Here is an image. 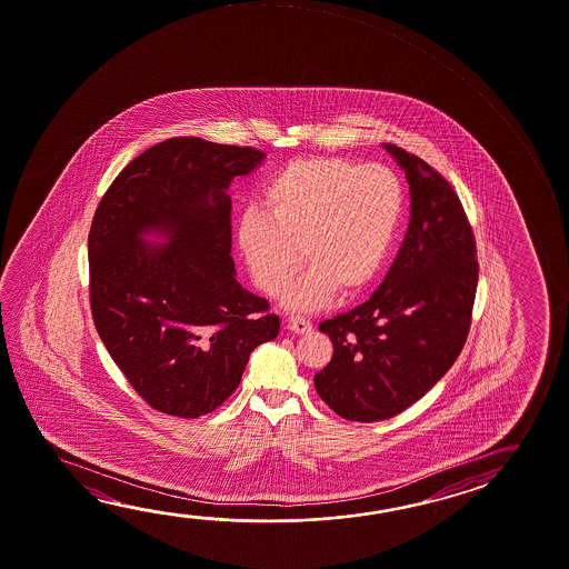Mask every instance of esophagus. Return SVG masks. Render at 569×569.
Here are the masks:
<instances>
[{
    "label": "esophagus",
    "mask_w": 569,
    "mask_h": 569,
    "mask_svg": "<svg viewBox=\"0 0 569 569\" xmlns=\"http://www.w3.org/2000/svg\"><path fill=\"white\" fill-rule=\"evenodd\" d=\"M289 331H293V333H298V336H308L313 331V326H311V321L306 319V317L291 316L288 321Z\"/></svg>",
    "instance_id": "esophagus-1"
}]
</instances>
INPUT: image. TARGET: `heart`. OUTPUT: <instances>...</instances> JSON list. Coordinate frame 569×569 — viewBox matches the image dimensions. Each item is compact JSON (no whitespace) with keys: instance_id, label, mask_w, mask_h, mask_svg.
<instances>
[{"instance_id":"obj_1","label":"heart","mask_w":569,"mask_h":569,"mask_svg":"<svg viewBox=\"0 0 569 569\" xmlns=\"http://www.w3.org/2000/svg\"><path fill=\"white\" fill-rule=\"evenodd\" d=\"M261 200L268 214L246 210L238 220V250L268 296L288 288L301 260L308 263L288 291L289 306L303 311L323 308L337 291H363L387 260L402 212L401 184L389 168L345 159L289 162Z\"/></svg>"}]
</instances>
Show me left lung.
<instances>
[{
    "mask_svg": "<svg viewBox=\"0 0 569 569\" xmlns=\"http://www.w3.org/2000/svg\"><path fill=\"white\" fill-rule=\"evenodd\" d=\"M385 149L409 180V230L371 299L319 323L333 357L313 377L327 407L357 422L391 419L445 377L465 347L478 283L457 192L417 154Z\"/></svg>",
    "mask_w": 569,
    "mask_h": 569,
    "instance_id": "8db88e82",
    "label": "left lung"
}]
</instances>
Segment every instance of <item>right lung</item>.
Wrapping results in <instances>:
<instances>
[{
    "label": "right lung",
    "mask_w": 569,
    "mask_h": 569,
    "mask_svg": "<svg viewBox=\"0 0 569 569\" xmlns=\"http://www.w3.org/2000/svg\"><path fill=\"white\" fill-rule=\"evenodd\" d=\"M252 147L174 137L112 180L89 232V299L97 333L132 389L180 419L218 409L250 353L280 333V317L236 280V177L263 160ZM162 231L152 249L141 240Z\"/></svg>",
    "instance_id": "obj_1"
}]
</instances>
